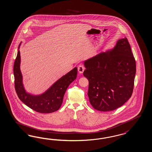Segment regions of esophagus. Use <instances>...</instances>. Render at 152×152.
<instances>
[{
	"label": "esophagus",
	"instance_id": "1",
	"mask_svg": "<svg viewBox=\"0 0 152 152\" xmlns=\"http://www.w3.org/2000/svg\"><path fill=\"white\" fill-rule=\"evenodd\" d=\"M78 70L79 72L80 73H82L84 72V70H85V66H84L83 65L81 64L80 65L78 68Z\"/></svg>",
	"mask_w": 152,
	"mask_h": 152
}]
</instances>
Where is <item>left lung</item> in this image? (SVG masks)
I'll list each match as a JSON object with an SVG mask.
<instances>
[{
	"instance_id": "obj_1",
	"label": "left lung",
	"mask_w": 152,
	"mask_h": 152,
	"mask_svg": "<svg viewBox=\"0 0 152 152\" xmlns=\"http://www.w3.org/2000/svg\"><path fill=\"white\" fill-rule=\"evenodd\" d=\"M83 75L89 81L88 96L93 107L113 111L132 97L136 63L126 37L118 40L113 50L84 62Z\"/></svg>"
}]
</instances>
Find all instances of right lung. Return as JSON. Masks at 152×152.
I'll return each mask as SVG.
<instances>
[{
	"mask_svg": "<svg viewBox=\"0 0 152 152\" xmlns=\"http://www.w3.org/2000/svg\"><path fill=\"white\" fill-rule=\"evenodd\" d=\"M20 50H18L15 61L13 73L15 89L20 100L37 113H49L58 110L63 103L64 94L69 86L77 78V68H74L61 77L42 95L33 96L26 93L23 88L22 74L20 70Z\"/></svg>",
	"mask_w": 152,
	"mask_h": 152,
	"instance_id": "1",
	"label": "right lung"
}]
</instances>
